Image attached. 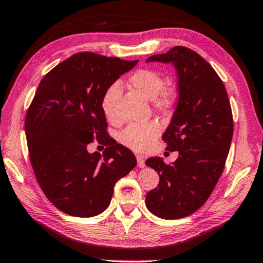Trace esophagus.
<instances>
[{
    "instance_id": "esophagus-1",
    "label": "esophagus",
    "mask_w": 263,
    "mask_h": 263,
    "mask_svg": "<svg viewBox=\"0 0 263 263\" xmlns=\"http://www.w3.org/2000/svg\"><path fill=\"white\" fill-rule=\"evenodd\" d=\"M136 160H138V166L140 167V168H143V167L146 166V163H144V159L142 157L138 155V157H136Z\"/></svg>"
}]
</instances>
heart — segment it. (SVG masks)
Wrapping results in <instances>:
<instances>
[{
    "instance_id": "b5f03b06",
    "label": "heart",
    "mask_w": 263,
    "mask_h": 263,
    "mask_svg": "<svg viewBox=\"0 0 263 263\" xmlns=\"http://www.w3.org/2000/svg\"><path fill=\"white\" fill-rule=\"evenodd\" d=\"M128 84L139 91L148 100H152L158 109L172 108L176 102L174 91L166 86V79L159 71L153 68H140L129 76ZM121 97L119 83L110 84L101 97V109L105 119L110 122L117 120V102ZM160 134V125L157 122L134 123L128 125L120 134V141L133 151L143 152L149 148Z\"/></svg>"
}]
</instances>
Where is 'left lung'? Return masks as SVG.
<instances>
[{
    "mask_svg": "<svg viewBox=\"0 0 263 263\" xmlns=\"http://www.w3.org/2000/svg\"><path fill=\"white\" fill-rule=\"evenodd\" d=\"M149 62L172 63L177 68L179 100L162 140L179 157L173 163L147 160L160 181L147 193L146 205L160 218L178 219L203 206L222 176L233 139V112L222 79L193 49L174 46Z\"/></svg>",
    "mask_w": 263,
    "mask_h": 263,
    "instance_id": "left-lung-1",
    "label": "left lung"
}]
</instances>
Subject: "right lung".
<instances>
[{"label": "right lung", "mask_w": 263, "mask_h": 263, "mask_svg": "<svg viewBox=\"0 0 263 263\" xmlns=\"http://www.w3.org/2000/svg\"><path fill=\"white\" fill-rule=\"evenodd\" d=\"M138 62L79 52L37 86L25 120L29 160L45 196L67 215H100L116 181L136 166L133 152L109 136L101 97ZM95 139L107 146L103 156L87 152Z\"/></svg>", "instance_id": "add662e5"}]
</instances>
